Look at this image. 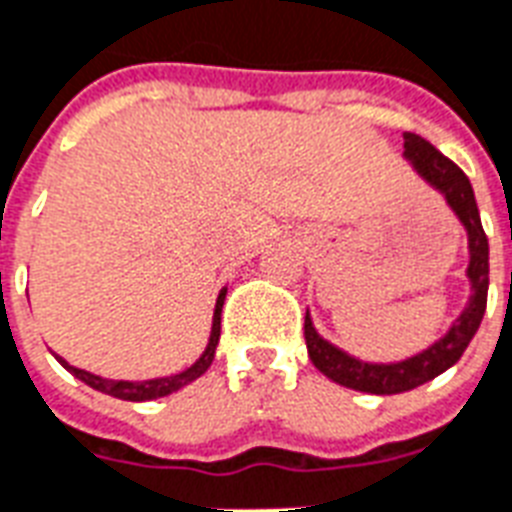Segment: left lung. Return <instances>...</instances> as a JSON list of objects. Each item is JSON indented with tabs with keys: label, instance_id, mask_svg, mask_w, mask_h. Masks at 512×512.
Segmentation results:
<instances>
[{
	"label": "left lung",
	"instance_id": "8db88e82",
	"mask_svg": "<svg viewBox=\"0 0 512 512\" xmlns=\"http://www.w3.org/2000/svg\"><path fill=\"white\" fill-rule=\"evenodd\" d=\"M403 138H406L403 157L408 165L417 170V176L425 178L435 192L443 194L446 205L465 227L467 253H470V261H467L470 299H467L462 315L451 323L449 331L438 342L411 358L398 360V363H368V360L339 350L336 344L318 334V328L307 312L304 315V339H307V352H310L315 368L323 371L331 382L350 387V390L371 392V395H398V392L414 390L454 366L481 326L483 312H486V293H489V240L481 227L470 178L417 133H403Z\"/></svg>",
	"mask_w": 512,
	"mask_h": 512
}]
</instances>
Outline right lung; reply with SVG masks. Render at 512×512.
I'll list each match as a JSON object with an SVG mask.
<instances>
[{"label": "right lung", "mask_w": 512, "mask_h": 512, "mask_svg": "<svg viewBox=\"0 0 512 512\" xmlns=\"http://www.w3.org/2000/svg\"><path fill=\"white\" fill-rule=\"evenodd\" d=\"M224 299H227V288H221L219 299H216V310H213V326H211V339L205 344V352H202L200 358L194 360L192 366L184 368V371H178L173 376H157V379H144V382H128V379H104V376H95L85 368H77L66 363L61 355H55V360L61 363L69 374H74L79 382H85L87 387H93L98 392H106V395H112V398L120 400H133V403H141V400H154V398H165L170 392H178L186 384H192L194 379H200L213 363V355H216V344H219L221 336V307H224Z\"/></svg>", "instance_id": "right-lung-1"}]
</instances>
